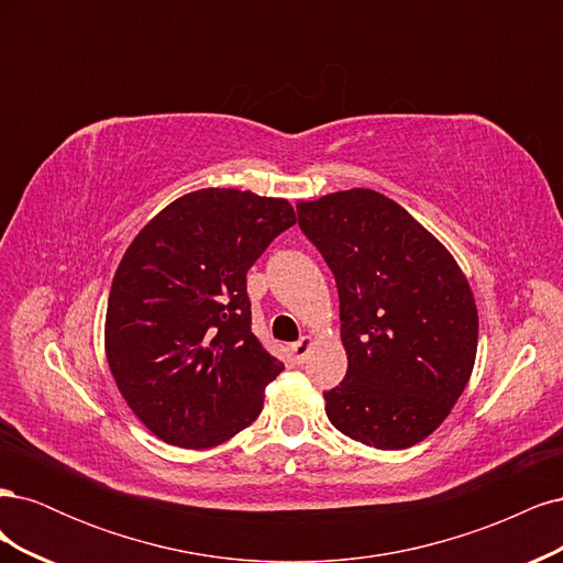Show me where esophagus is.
Returning <instances> with one entry per match:
<instances>
[{"label": "esophagus", "instance_id": "obj_1", "mask_svg": "<svg viewBox=\"0 0 563 563\" xmlns=\"http://www.w3.org/2000/svg\"><path fill=\"white\" fill-rule=\"evenodd\" d=\"M312 343H314V340H312L310 335H302V338L298 340V343H294V345H291V354H294V360H296L298 364H302V362H305V356L310 354Z\"/></svg>", "mask_w": 563, "mask_h": 563}]
</instances>
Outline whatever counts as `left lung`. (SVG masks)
<instances>
[{"label":"left lung","instance_id":"1","mask_svg":"<svg viewBox=\"0 0 563 563\" xmlns=\"http://www.w3.org/2000/svg\"><path fill=\"white\" fill-rule=\"evenodd\" d=\"M298 225L340 298L347 373L323 391L329 420L373 449L418 444L472 376L479 314L467 277L411 213L364 187L300 201Z\"/></svg>","mask_w":563,"mask_h":563}]
</instances>
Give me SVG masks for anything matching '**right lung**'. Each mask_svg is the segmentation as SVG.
<instances>
[{
    "label": "right lung",
    "instance_id": "right-lung-1",
    "mask_svg": "<svg viewBox=\"0 0 563 563\" xmlns=\"http://www.w3.org/2000/svg\"><path fill=\"white\" fill-rule=\"evenodd\" d=\"M294 223L286 199L207 187L168 203L126 249L106 354L131 411L166 444L211 449L261 416L284 364L251 331L246 272Z\"/></svg>",
    "mask_w": 563,
    "mask_h": 563
}]
</instances>
